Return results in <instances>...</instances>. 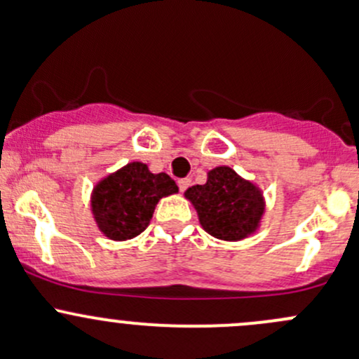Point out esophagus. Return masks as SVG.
I'll return each instance as SVG.
<instances>
[{
    "label": "esophagus",
    "mask_w": 359,
    "mask_h": 359,
    "mask_svg": "<svg viewBox=\"0 0 359 359\" xmlns=\"http://www.w3.org/2000/svg\"><path fill=\"white\" fill-rule=\"evenodd\" d=\"M191 182H192L191 179H179V182H177V184H179V189L184 192V191L189 189V187H191Z\"/></svg>",
    "instance_id": "1"
}]
</instances>
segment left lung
<instances>
[{
  "mask_svg": "<svg viewBox=\"0 0 359 359\" xmlns=\"http://www.w3.org/2000/svg\"><path fill=\"white\" fill-rule=\"evenodd\" d=\"M186 198L198 210L203 229L224 241H239L255 232L265 211L258 187L229 167L210 170L205 186L189 187Z\"/></svg>",
  "mask_w": 359,
  "mask_h": 359,
  "instance_id": "left-lung-1",
  "label": "left lung"
}]
</instances>
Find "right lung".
<instances>
[{
  "label": "right lung",
  "mask_w": 359,
  "mask_h": 359,
  "mask_svg": "<svg viewBox=\"0 0 359 359\" xmlns=\"http://www.w3.org/2000/svg\"><path fill=\"white\" fill-rule=\"evenodd\" d=\"M179 191L167 173H151L144 163H129L101 180L93 192V213L107 237L126 241L148 227L156 203Z\"/></svg>",
  "instance_id": "add662e5"
}]
</instances>
